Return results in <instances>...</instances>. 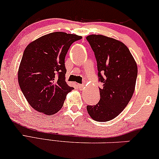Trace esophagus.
Here are the masks:
<instances>
[{"mask_svg":"<svg viewBox=\"0 0 159 159\" xmlns=\"http://www.w3.org/2000/svg\"><path fill=\"white\" fill-rule=\"evenodd\" d=\"M84 84H78V88H79L80 90L84 89Z\"/></svg>","mask_w":159,"mask_h":159,"instance_id":"34e87169","label":"esophagus"}]
</instances>
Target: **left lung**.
Listing matches in <instances>:
<instances>
[{"mask_svg":"<svg viewBox=\"0 0 159 159\" xmlns=\"http://www.w3.org/2000/svg\"><path fill=\"white\" fill-rule=\"evenodd\" d=\"M86 39L97 62L98 81L103 84L99 102L88 105L87 110L94 120L106 122L120 114L132 97L137 66L121 42L102 35H90Z\"/></svg>","mask_w":159,"mask_h":159,"instance_id":"1","label":"left lung"}]
</instances>
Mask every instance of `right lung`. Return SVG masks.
<instances>
[{
  "instance_id": "1",
  "label": "right lung",
  "mask_w": 159,
  "mask_h": 159,
  "mask_svg": "<svg viewBox=\"0 0 159 159\" xmlns=\"http://www.w3.org/2000/svg\"><path fill=\"white\" fill-rule=\"evenodd\" d=\"M82 37L63 32L51 33L30 43L25 49L18 71L24 96L34 110L53 115L74 89L65 80V57L71 45Z\"/></svg>"
}]
</instances>
